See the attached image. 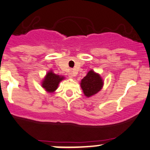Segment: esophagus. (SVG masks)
I'll return each mask as SVG.
<instances>
[{
    "instance_id": "obj_1",
    "label": "esophagus",
    "mask_w": 150,
    "mask_h": 150,
    "mask_svg": "<svg viewBox=\"0 0 150 150\" xmlns=\"http://www.w3.org/2000/svg\"><path fill=\"white\" fill-rule=\"evenodd\" d=\"M75 75H76V72H75V71H74V70H71V71L69 72V77L70 78H72Z\"/></svg>"
}]
</instances>
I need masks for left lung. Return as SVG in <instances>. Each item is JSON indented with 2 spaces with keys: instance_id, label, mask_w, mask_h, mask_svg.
Instances as JSON below:
<instances>
[{
  "instance_id": "1",
  "label": "left lung",
  "mask_w": 150,
  "mask_h": 150,
  "mask_svg": "<svg viewBox=\"0 0 150 150\" xmlns=\"http://www.w3.org/2000/svg\"><path fill=\"white\" fill-rule=\"evenodd\" d=\"M103 85L104 81L100 74L93 70H90L80 82V87L83 90V94L87 98H90L99 93Z\"/></svg>"
}]
</instances>
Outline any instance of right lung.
I'll list each match as a JSON object with an SVG mask.
<instances>
[{
	"instance_id": "right-lung-1",
	"label": "right lung",
	"mask_w": 150,
	"mask_h": 150,
	"mask_svg": "<svg viewBox=\"0 0 150 150\" xmlns=\"http://www.w3.org/2000/svg\"><path fill=\"white\" fill-rule=\"evenodd\" d=\"M65 79L62 75H56L52 70L46 73L45 78L41 82V86L47 93H52L57 90L58 85L62 80Z\"/></svg>"
}]
</instances>
